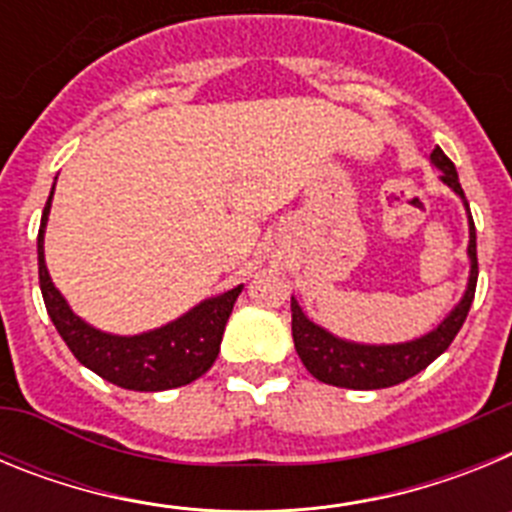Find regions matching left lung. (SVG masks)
Listing matches in <instances>:
<instances>
[{"mask_svg": "<svg viewBox=\"0 0 512 512\" xmlns=\"http://www.w3.org/2000/svg\"><path fill=\"white\" fill-rule=\"evenodd\" d=\"M431 161L443 174V184H449L459 194L469 212V202L464 197V189H461L459 174H456V166L451 164V158L436 146L431 153ZM467 253L469 261H472V269H469V284L461 302L443 318V323L436 330L408 343L369 346V343L343 341V338H336L333 333L312 323L302 312V307L297 305L295 297H292V338H295L297 356L302 359L307 372L318 382L346 387V390H382V387H392V384H400L423 372L425 366L436 361L451 346V341H454L459 328L467 320L469 307H472L479 274L477 233H474L472 212H469Z\"/></svg>", "mask_w": 512, "mask_h": 512, "instance_id": "1", "label": "left lung"}]
</instances>
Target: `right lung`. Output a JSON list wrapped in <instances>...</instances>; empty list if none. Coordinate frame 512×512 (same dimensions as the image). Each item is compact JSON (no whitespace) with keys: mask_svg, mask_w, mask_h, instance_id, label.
Listing matches in <instances>:
<instances>
[{"mask_svg":"<svg viewBox=\"0 0 512 512\" xmlns=\"http://www.w3.org/2000/svg\"><path fill=\"white\" fill-rule=\"evenodd\" d=\"M51 200L53 192L45 202L43 217H40L38 277L45 310L51 315L66 346L71 348V354L94 374L117 384L122 390L161 392L200 379L220 354L225 323L233 312L235 300L241 295L243 284L200 302L187 315L176 318L174 323H166L156 330L140 333V336L102 333L71 312L69 302L63 300L61 292L53 287L51 274L45 269L43 233L48 212H51Z\"/></svg>","mask_w":512,"mask_h":512,"instance_id":"obj_1","label":"right lung"}]
</instances>
